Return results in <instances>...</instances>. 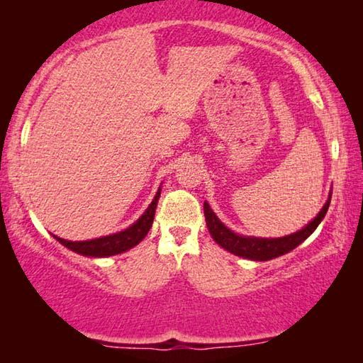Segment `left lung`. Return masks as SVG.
I'll return each mask as SVG.
<instances>
[{"instance_id": "8db88e82", "label": "left lung", "mask_w": 363, "mask_h": 363, "mask_svg": "<svg viewBox=\"0 0 363 363\" xmlns=\"http://www.w3.org/2000/svg\"><path fill=\"white\" fill-rule=\"evenodd\" d=\"M330 201H331V192L328 195V200L325 201V205L322 206V210L318 211L317 216L312 219L309 224H306L303 229H299L298 232L290 233V235L277 237V238L242 235V233L233 232L224 223H220V219L214 214L211 206L208 205V201H205L203 210H205V220H206L208 230H210L213 240L216 242L219 247H223L232 255L247 257V259H251V261H269V259H274V257L290 253L291 250L299 247V245L317 229L318 224L322 223V219L328 211Z\"/></svg>"}]
</instances>
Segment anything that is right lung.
I'll return each mask as SVG.
<instances>
[{"instance_id":"1","label":"right lung","mask_w":363,"mask_h":363,"mask_svg":"<svg viewBox=\"0 0 363 363\" xmlns=\"http://www.w3.org/2000/svg\"><path fill=\"white\" fill-rule=\"evenodd\" d=\"M160 194H162V187H158L152 203L143 213V216L125 230L110 233V235H106V237L93 238V240H84V242H70L57 235H52V237L56 238L59 243H62L65 248H69L73 251V253H78L82 256L107 257V256L125 253V251L134 248L138 243L143 242V238L149 233L153 218H155V210H157Z\"/></svg>"}]
</instances>
